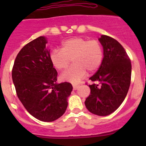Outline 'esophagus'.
<instances>
[{
	"label": "esophagus",
	"instance_id": "obj_1",
	"mask_svg": "<svg viewBox=\"0 0 146 146\" xmlns=\"http://www.w3.org/2000/svg\"><path fill=\"white\" fill-rule=\"evenodd\" d=\"M79 87H80V85H76V84H73V90H77Z\"/></svg>",
	"mask_w": 146,
	"mask_h": 146
}]
</instances>
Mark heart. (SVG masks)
Returning a JSON list of instances; mask_svg holds the SVG:
<instances>
[{
  "label": "heart",
  "mask_w": 146,
  "mask_h": 146,
  "mask_svg": "<svg viewBox=\"0 0 146 146\" xmlns=\"http://www.w3.org/2000/svg\"><path fill=\"white\" fill-rule=\"evenodd\" d=\"M103 56L102 46L98 40L73 37L61 43V50L53 49L49 58L58 70H66L71 60L73 64L60 78L63 81L78 83L85 76L86 70L92 73L99 68Z\"/></svg>",
  "instance_id": "b5f03b06"
}]
</instances>
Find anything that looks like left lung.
I'll return each mask as SVG.
<instances>
[{"label":"left lung","instance_id":"left-lung-1","mask_svg":"<svg viewBox=\"0 0 146 146\" xmlns=\"http://www.w3.org/2000/svg\"><path fill=\"white\" fill-rule=\"evenodd\" d=\"M104 57L89 85L90 95L86 98L87 109L94 114L107 116L119 108L131 84V64L121 44L114 38L102 35L99 39Z\"/></svg>","mask_w":146,"mask_h":146}]
</instances>
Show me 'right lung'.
<instances>
[{
    "label": "right lung",
    "instance_id": "obj_1",
    "mask_svg": "<svg viewBox=\"0 0 146 146\" xmlns=\"http://www.w3.org/2000/svg\"><path fill=\"white\" fill-rule=\"evenodd\" d=\"M46 43L42 36L23 47L15 60L12 78L17 97L28 112L49 122L65 113L73 86L70 82H56L58 73L50 61Z\"/></svg>",
    "mask_w": 146,
    "mask_h": 146
}]
</instances>
